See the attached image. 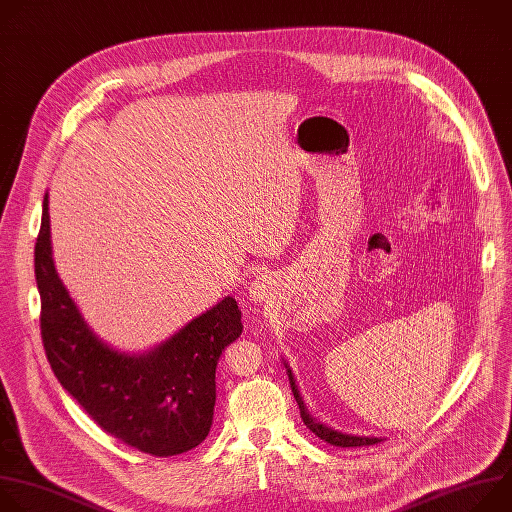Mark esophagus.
I'll return each mask as SVG.
<instances>
[{
    "mask_svg": "<svg viewBox=\"0 0 512 512\" xmlns=\"http://www.w3.org/2000/svg\"><path fill=\"white\" fill-rule=\"evenodd\" d=\"M272 290H274L272 278H270L268 274H260V276H256V278L250 282V286H248V296H250V300H254V302H262L266 296L272 294Z\"/></svg>",
    "mask_w": 512,
    "mask_h": 512,
    "instance_id": "obj_1",
    "label": "esophagus"
}]
</instances>
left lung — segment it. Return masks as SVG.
Returning <instances> with one entry per match:
<instances>
[{"mask_svg": "<svg viewBox=\"0 0 512 512\" xmlns=\"http://www.w3.org/2000/svg\"><path fill=\"white\" fill-rule=\"evenodd\" d=\"M284 367H286V373H288V381H290V387H292L294 399H296V403H298L300 418H302L304 426L309 428V430H311L315 436H319L321 440H325V442H327V444H331V446H341V448L373 446V444H377V442H383L381 438H373V436H353V434H343V432H339V430H333L331 426L323 424L321 420L313 418V416H311V412L306 410V405H304V401H302V395H300V391H298V387H296V381H294V375H292L290 367H288L286 363H284Z\"/></svg>", "mask_w": 512, "mask_h": 512, "instance_id": "8db88e82", "label": "left lung"}]
</instances>
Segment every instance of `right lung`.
Returning <instances> with one entry per match:
<instances>
[{"label": "right lung", "mask_w": 512, "mask_h": 512, "mask_svg": "<svg viewBox=\"0 0 512 512\" xmlns=\"http://www.w3.org/2000/svg\"><path fill=\"white\" fill-rule=\"evenodd\" d=\"M40 331L60 385L111 436L151 456L183 454L208 438L216 367L242 335L238 302L226 296L151 351L129 355L98 339L52 260L48 193L34 252Z\"/></svg>", "instance_id": "add662e5"}]
</instances>
